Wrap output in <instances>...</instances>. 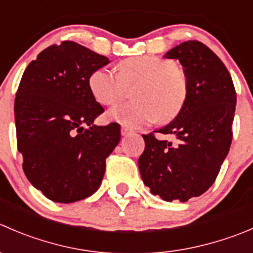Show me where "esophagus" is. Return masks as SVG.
Instances as JSON below:
<instances>
[{
	"mask_svg": "<svg viewBox=\"0 0 253 253\" xmlns=\"http://www.w3.org/2000/svg\"><path fill=\"white\" fill-rule=\"evenodd\" d=\"M129 133H132V129H129V128H127V127L122 126V128H121L122 136H127V134H129Z\"/></svg>",
	"mask_w": 253,
	"mask_h": 253,
	"instance_id": "34e87169",
	"label": "esophagus"
}]
</instances>
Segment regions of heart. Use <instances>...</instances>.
<instances>
[{
    "mask_svg": "<svg viewBox=\"0 0 253 253\" xmlns=\"http://www.w3.org/2000/svg\"><path fill=\"white\" fill-rule=\"evenodd\" d=\"M138 83L132 102H124L106 112L109 122L127 128H139L157 120L174 119L185 105L189 84L185 72L169 59L141 55L121 61L119 73L99 68L89 77V89L97 102L114 105L122 97L125 86Z\"/></svg>",
    "mask_w": 253,
    "mask_h": 253,
    "instance_id": "b5f03b06",
    "label": "heart"
}]
</instances>
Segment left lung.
Returning <instances> with one entry per match:
<instances>
[{
	"label": "left lung",
	"mask_w": 253,
	"mask_h": 253,
	"mask_svg": "<svg viewBox=\"0 0 253 253\" xmlns=\"http://www.w3.org/2000/svg\"><path fill=\"white\" fill-rule=\"evenodd\" d=\"M176 59L188 78L185 105L175 119L154 132L176 142L143 134L138 168L144 185L166 202L184 203L214 184L232 141L236 91L229 70L205 44L188 41L164 54Z\"/></svg>",
	"instance_id": "left-lung-1"
}]
</instances>
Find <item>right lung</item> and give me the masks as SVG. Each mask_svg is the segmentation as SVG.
Masks as SVG:
<instances>
[{
	"mask_svg": "<svg viewBox=\"0 0 253 253\" xmlns=\"http://www.w3.org/2000/svg\"><path fill=\"white\" fill-rule=\"evenodd\" d=\"M109 63L67 41L41 51L22 75L14 100L17 147L27 179L55 203L94 194L121 138L117 124H94L104 109L90 91L89 77Z\"/></svg>",
	"mask_w": 253,
	"mask_h": 253,
	"instance_id": "right-lung-1",
	"label": "right lung"
}]
</instances>
